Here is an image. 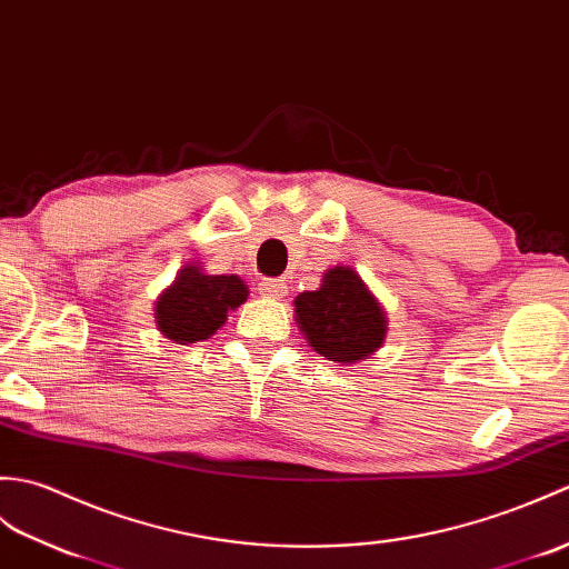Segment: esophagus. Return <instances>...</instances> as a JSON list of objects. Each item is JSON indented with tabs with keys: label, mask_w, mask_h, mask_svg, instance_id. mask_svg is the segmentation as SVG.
<instances>
[{
	"label": "esophagus",
	"mask_w": 569,
	"mask_h": 569,
	"mask_svg": "<svg viewBox=\"0 0 569 569\" xmlns=\"http://www.w3.org/2000/svg\"><path fill=\"white\" fill-rule=\"evenodd\" d=\"M258 289H260L262 295L274 297V299H280V297L287 295V284L282 280H262Z\"/></svg>",
	"instance_id": "obj_1"
}]
</instances>
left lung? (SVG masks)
I'll return each mask as SVG.
<instances>
[{
	"mask_svg": "<svg viewBox=\"0 0 569 569\" xmlns=\"http://www.w3.org/2000/svg\"><path fill=\"white\" fill-rule=\"evenodd\" d=\"M295 319L309 346L340 365L370 358L387 336L385 309L348 264L326 270L317 292L295 299Z\"/></svg>",
	"mask_w": 569,
	"mask_h": 569,
	"instance_id": "8db88e82",
	"label": "left lung"
}]
</instances>
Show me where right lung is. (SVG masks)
<instances>
[{
	"label": "right lung",
	"instance_id": "right-lung-1",
	"mask_svg": "<svg viewBox=\"0 0 569 569\" xmlns=\"http://www.w3.org/2000/svg\"><path fill=\"white\" fill-rule=\"evenodd\" d=\"M248 299L238 274H207L201 264H184L174 282L158 297L156 323L160 333L180 346L207 340L229 319V311Z\"/></svg>",
	"mask_w": 569,
	"mask_h": 569
}]
</instances>
